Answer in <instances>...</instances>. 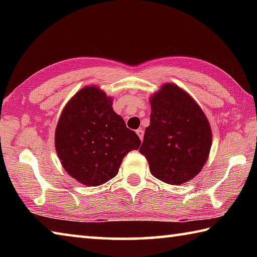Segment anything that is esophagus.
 <instances>
[{
  "label": "esophagus",
  "mask_w": 257,
  "mask_h": 257,
  "mask_svg": "<svg viewBox=\"0 0 257 257\" xmlns=\"http://www.w3.org/2000/svg\"><path fill=\"white\" fill-rule=\"evenodd\" d=\"M136 134L138 135V137L141 138V141H143V138H144V132H143L142 129H138L136 130Z\"/></svg>",
  "instance_id": "esophagus-1"
}]
</instances>
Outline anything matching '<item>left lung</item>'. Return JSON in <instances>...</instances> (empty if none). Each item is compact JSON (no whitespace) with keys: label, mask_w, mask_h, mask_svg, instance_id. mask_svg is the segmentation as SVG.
Listing matches in <instances>:
<instances>
[{"label":"left lung","mask_w":257,"mask_h":257,"mask_svg":"<svg viewBox=\"0 0 257 257\" xmlns=\"http://www.w3.org/2000/svg\"><path fill=\"white\" fill-rule=\"evenodd\" d=\"M151 122L139 152L151 173L170 185L196 177L212 146V129L201 106L190 95L167 82L150 97Z\"/></svg>","instance_id":"8db88e82"}]
</instances>
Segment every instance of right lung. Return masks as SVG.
Masks as SVG:
<instances>
[{"label":"right lung","mask_w":257,"mask_h":257,"mask_svg":"<svg viewBox=\"0 0 257 257\" xmlns=\"http://www.w3.org/2000/svg\"><path fill=\"white\" fill-rule=\"evenodd\" d=\"M113 98L96 85L69 99L55 129V151L68 175L85 186H99L118 175L122 160L141 139L112 107Z\"/></svg>","instance_id":"obj_1"}]
</instances>
